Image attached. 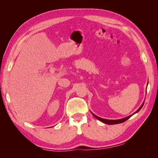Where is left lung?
Listing matches in <instances>:
<instances>
[{
	"label": "left lung",
	"mask_w": 158,
	"mask_h": 158,
	"mask_svg": "<svg viewBox=\"0 0 158 158\" xmlns=\"http://www.w3.org/2000/svg\"><path fill=\"white\" fill-rule=\"evenodd\" d=\"M144 102L142 103V104L141 105V106L139 107V109H138L137 111H136V112H135L133 114H131V115H129V116H128V117H125V118H121V119H117V120H110V119H106V118H101V117H98V116H97V115H95V114H94L92 112H91L92 113V114H93V115L94 116V117H95L97 119H98L99 121H102V123H106V124H107V125H115V124H118V123H123V122H125V121H126L127 120H128V119L129 118H131L133 114H135V113H138V111H140V110L142 109V107H143V106H144Z\"/></svg>",
	"instance_id": "obj_1"
}]
</instances>
